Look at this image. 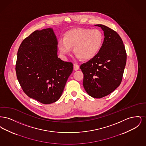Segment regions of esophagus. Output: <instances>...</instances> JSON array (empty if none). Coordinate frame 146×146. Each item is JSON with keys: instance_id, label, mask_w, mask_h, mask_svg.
<instances>
[{"instance_id": "34e87169", "label": "esophagus", "mask_w": 146, "mask_h": 146, "mask_svg": "<svg viewBox=\"0 0 146 146\" xmlns=\"http://www.w3.org/2000/svg\"><path fill=\"white\" fill-rule=\"evenodd\" d=\"M73 69H74V70H77L79 69V66L78 64H74V65H73Z\"/></svg>"}]
</instances>
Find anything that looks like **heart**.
Segmentation results:
<instances>
[{"label":"heart","mask_w":146,"mask_h":146,"mask_svg":"<svg viewBox=\"0 0 146 146\" xmlns=\"http://www.w3.org/2000/svg\"><path fill=\"white\" fill-rule=\"evenodd\" d=\"M104 35L97 29L76 28L67 31L58 42L61 53L66 55L74 47L76 57L84 60L94 58L99 52L104 42Z\"/></svg>","instance_id":"obj_1"}]
</instances>
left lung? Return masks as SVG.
<instances>
[{"label": "left lung", "instance_id": "8db88e82", "mask_svg": "<svg viewBox=\"0 0 146 146\" xmlns=\"http://www.w3.org/2000/svg\"><path fill=\"white\" fill-rule=\"evenodd\" d=\"M104 31L102 48L94 58L82 64L83 86L91 97L107 96L120 85L125 69L126 53L123 42L118 33L103 25H96Z\"/></svg>", "mask_w": 146, "mask_h": 146}]
</instances>
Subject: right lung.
Returning a JSON list of instances; mask_svg holds the SVG:
<instances>
[{"label":"right lung","mask_w":146,"mask_h":146,"mask_svg":"<svg viewBox=\"0 0 146 146\" xmlns=\"http://www.w3.org/2000/svg\"><path fill=\"white\" fill-rule=\"evenodd\" d=\"M58 42L52 28L35 31L25 38L17 52L16 72L28 97L43 104L56 102L73 70L72 62L57 56Z\"/></svg>","instance_id":"obj_1"}]
</instances>
